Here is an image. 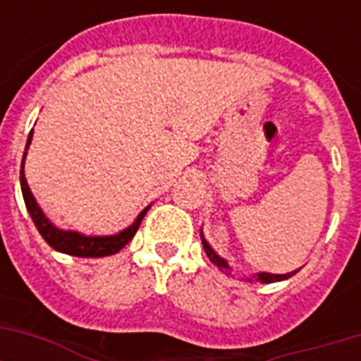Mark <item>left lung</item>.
<instances>
[{
    "label": "left lung",
    "mask_w": 361,
    "mask_h": 361,
    "mask_svg": "<svg viewBox=\"0 0 361 361\" xmlns=\"http://www.w3.org/2000/svg\"><path fill=\"white\" fill-rule=\"evenodd\" d=\"M200 240H202V245H204V251H206V255H208V258L212 260V262L217 266V268L221 269V271H225V274L231 275L232 268L231 264L226 262L225 258L221 257V255H217V252L214 251V247L209 245L208 240L204 238V232L202 228H200ZM298 271V269H296ZM296 271H288V274H268V271H258V274L251 275V277H255L257 281H260V283H277V281H285L288 279V277H292V275L296 274ZM251 277H247V281H251Z\"/></svg>",
    "instance_id": "1"
}]
</instances>
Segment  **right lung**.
<instances>
[{
	"label": "right lung",
	"mask_w": 361,
	"mask_h": 361,
	"mask_svg": "<svg viewBox=\"0 0 361 361\" xmlns=\"http://www.w3.org/2000/svg\"><path fill=\"white\" fill-rule=\"evenodd\" d=\"M31 138H33V130H31L30 136H27V142H25V152L24 157H22V166H20V187H22V197H24L25 208L30 212L31 219L35 223L39 234L44 238L48 245L59 252L82 258L109 257V255H114L120 249H123L136 234V231H138V226H140L142 219H144V215L149 209V206L142 209L138 217L133 221V225H129L127 228L118 232V234H110V236H86V234H82L78 231H63V228H59V226L54 225L52 221L44 215L41 206L37 204L33 192H31L30 185H27V180H25L24 161L25 155H27V147L31 144Z\"/></svg>",
	"instance_id": "obj_1"
}]
</instances>
